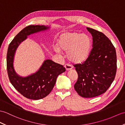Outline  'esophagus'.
<instances>
[{"mask_svg":"<svg viewBox=\"0 0 125 125\" xmlns=\"http://www.w3.org/2000/svg\"><path fill=\"white\" fill-rule=\"evenodd\" d=\"M64 67L66 71H69L70 70H71L72 69V66L70 64H65L64 65Z\"/></svg>","mask_w":125,"mask_h":125,"instance_id":"obj_1","label":"esophagus"}]
</instances>
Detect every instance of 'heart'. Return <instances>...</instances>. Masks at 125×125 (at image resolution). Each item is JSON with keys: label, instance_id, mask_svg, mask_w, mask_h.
Wrapping results in <instances>:
<instances>
[{"label": "heart", "instance_id": "1", "mask_svg": "<svg viewBox=\"0 0 125 125\" xmlns=\"http://www.w3.org/2000/svg\"><path fill=\"white\" fill-rule=\"evenodd\" d=\"M92 39L87 34L77 32L65 33L58 39L57 51L68 52L71 62L82 63L88 59L92 47Z\"/></svg>", "mask_w": 125, "mask_h": 125}]
</instances>
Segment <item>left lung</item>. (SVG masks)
<instances>
[{
	"label": "left lung",
	"instance_id": "obj_1",
	"mask_svg": "<svg viewBox=\"0 0 125 125\" xmlns=\"http://www.w3.org/2000/svg\"><path fill=\"white\" fill-rule=\"evenodd\" d=\"M93 37V48L86 61L75 65L78 80L74 88L80 96L91 98L104 93L117 71V55L111 42L101 32L87 28Z\"/></svg>",
	"mask_w": 125,
	"mask_h": 125
}]
</instances>
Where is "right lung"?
I'll return each instance as SVG.
<instances>
[{"label": "right lung", "mask_w": 125, "mask_h": 125, "mask_svg": "<svg viewBox=\"0 0 125 125\" xmlns=\"http://www.w3.org/2000/svg\"><path fill=\"white\" fill-rule=\"evenodd\" d=\"M44 25H29L22 30L10 43L7 53V70L10 82L23 96L29 99H42L50 93L55 84L57 76L65 71L62 65L51 60L43 63L35 73L27 77L19 76L14 70V56L20 43L31 34L47 30Z\"/></svg>", "instance_id": "1"}]
</instances>
